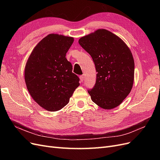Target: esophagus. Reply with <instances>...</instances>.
I'll list each match as a JSON object with an SVG mask.
<instances>
[{
  "instance_id": "esophagus-1",
  "label": "esophagus",
  "mask_w": 160,
  "mask_h": 160,
  "mask_svg": "<svg viewBox=\"0 0 160 160\" xmlns=\"http://www.w3.org/2000/svg\"><path fill=\"white\" fill-rule=\"evenodd\" d=\"M80 80L82 82L83 81V80H84V75H80Z\"/></svg>"
}]
</instances>
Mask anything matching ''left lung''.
I'll return each instance as SVG.
<instances>
[{
    "label": "left lung",
    "instance_id": "1",
    "mask_svg": "<svg viewBox=\"0 0 160 160\" xmlns=\"http://www.w3.org/2000/svg\"><path fill=\"white\" fill-rule=\"evenodd\" d=\"M78 43L91 55L97 72L95 84L88 90L91 100L105 110L118 106L133 83L134 61L130 50L121 38L105 29L81 38Z\"/></svg>",
    "mask_w": 160,
    "mask_h": 160
}]
</instances>
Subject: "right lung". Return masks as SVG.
Returning a JSON list of instances; mask_svg holds the SVG:
<instances>
[{"label":"right lung","mask_w":160,"mask_h":160,"mask_svg":"<svg viewBox=\"0 0 160 160\" xmlns=\"http://www.w3.org/2000/svg\"><path fill=\"white\" fill-rule=\"evenodd\" d=\"M74 38L51 33L35 47L24 69V80L32 98L45 110L56 112L69 101L80 79L65 56Z\"/></svg>","instance_id":"1"}]
</instances>
